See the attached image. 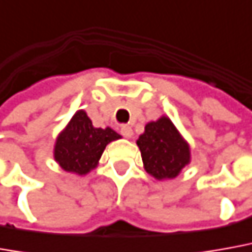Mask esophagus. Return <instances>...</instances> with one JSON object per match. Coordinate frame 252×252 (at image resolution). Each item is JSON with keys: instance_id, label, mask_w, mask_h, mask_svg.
Segmentation results:
<instances>
[{"instance_id": "34e87169", "label": "esophagus", "mask_w": 252, "mask_h": 252, "mask_svg": "<svg viewBox=\"0 0 252 252\" xmlns=\"http://www.w3.org/2000/svg\"><path fill=\"white\" fill-rule=\"evenodd\" d=\"M120 132H121V135H123L124 138H131V136L133 135L132 128H131L129 126H121Z\"/></svg>"}]
</instances>
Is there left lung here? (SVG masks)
Returning <instances> with one entry per match:
<instances>
[{
	"instance_id": "1",
	"label": "left lung",
	"mask_w": 252,
	"mask_h": 252,
	"mask_svg": "<svg viewBox=\"0 0 252 252\" xmlns=\"http://www.w3.org/2000/svg\"><path fill=\"white\" fill-rule=\"evenodd\" d=\"M143 167L157 181L174 179L190 164V145L167 116L145 126L136 140Z\"/></svg>"
}]
</instances>
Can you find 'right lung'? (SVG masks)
<instances>
[{
    "mask_svg": "<svg viewBox=\"0 0 252 252\" xmlns=\"http://www.w3.org/2000/svg\"><path fill=\"white\" fill-rule=\"evenodd\" d=\"M121 138L113 128H96L85 110H77L56 136L54 158L63 171L87 175L95 169L106 146Z\"/></svg>",
    "mask_w": 252,
    "mask_h": 252,
    "instance_id": "obj_1",
    "label": "right lung"
}]
</instances>
